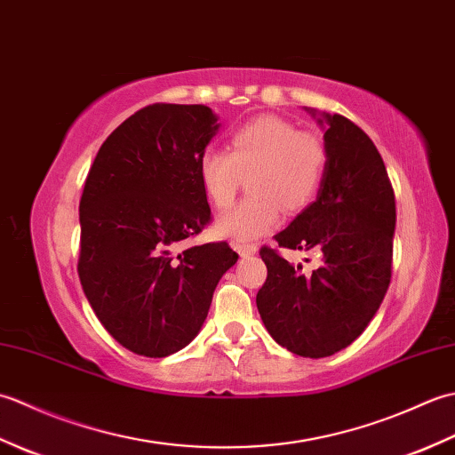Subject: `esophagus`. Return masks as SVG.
<instances>
[{"label":"esophagus","mask_w":455,"mask_h":455,"mask_svg":"<svg viewBox=\"0 0 455 455\" xmlns=\"http://www.w3.org/2000/svg\"><path fill=\"white\" fill-rule=\"evenodd\" d=\"M235 250L243 258H248V256H254L258 252V246L256 244H235Z\"/></svg>","instance_id":"esophagus-1"}]
</instances>
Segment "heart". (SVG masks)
<instances>
[{
	"mask_svg": "<svg viewBox=\"0 0 455 455\" xmlns=\"http://www.w3.org/2000/svg\"><path fill=\"white\" fill-rule=\"evenodd\" d=\"M326 144L311 131L274 115H262L236 129L228 152L207 150L199 158L203 193L217 209L235 201L246 178L250 196L225 212L217 233L233 243L267 235L282 219V209L295 212L316 196L326 170Z\"/></svg>",
	"mask_w": 455,
	"mask_h": 455,
	"instance_id": "heart-1",
	"label": "heart"
}]
</instances>
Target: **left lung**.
Returning a JSON list of instances; mask_svg holds the SVG:
<instances>
[{"mask_svg":"<svg viewBox=\"0 0 455 455\" xmlns=\"http://www.w3.org/2000/svg\"><path fill=\"white\" fill-rule=\"evenodd\" d=\"M316 117L315 109H307ZM328 152L316 201L303 209L275 243L321 252L305 274L264 246L266 283L256 295L274 340L303 357H326L350 346L370 324L391 282L395 193L381 154L342 115L321 113Z\"/></svg>","mask_w":455,"mask_h":455,"instance_id":"left-lung-1","label":"left lung"}]
</instances>
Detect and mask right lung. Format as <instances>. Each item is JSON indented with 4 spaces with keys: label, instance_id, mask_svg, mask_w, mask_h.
I'll use <instances>...</instances> for the list:
<instances>
[{
    "label": "right lung",
    "instance_id": "right-lung-1",
    "mask_svg": "<svg viewBox=\"0 0 455 455\" xmlns=\"http://www.w3.org/2000/svg\"><path fill=\"white\" fill-rule=\"evenodd\" d=\"M217 131L207 105H148L109 134L85 178L80 282L105 331L139 355L186 347L238 259L227 243L178 252L211 220L197 166Z\"/></svg>",
    "mask_w": 455,
    "mask_h": 455
}]
</instances>
